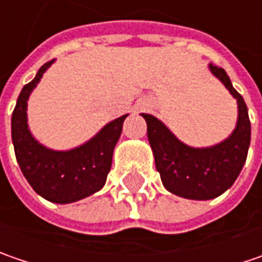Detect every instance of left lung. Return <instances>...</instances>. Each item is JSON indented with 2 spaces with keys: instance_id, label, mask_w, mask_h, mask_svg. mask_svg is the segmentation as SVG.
Instances as JSON below:
<instances>
[{
  "instance_id": "left-lung-1",
  "label": "left lung",
  "mask_w": 262,
  "mask_h": 262,
  "mask_svg": "<svg viewBox=\"0 0 262 262\" xmlns=\"http://www.w3.org/2000/svg\"><path fill=\"white\" fill-rule=\"evenodd\" d=\"M209 71L237 102L236 127L224 141L203 148L190 146L179 141L162 120L142 114L156 169L164 188L190 200H210L227 191L237 179L251 144V121L242 95L223 68L210 63Z\"/></svg>"
}]
</instances>
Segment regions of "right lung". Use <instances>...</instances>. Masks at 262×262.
Segmentation results:
<instances>
[{
	"label": "right lung",
	"mask_w": 262,
	"mask_h": 262,
	"mask_svg": "<svg viewBox=\"0 0 262 262\" xmlns=\"http://www.w3.org/2000/svg\"><path fill=\"white\" fill-rule=\"evenodd\" d=\"M53 62L44 63L35 78L22 89L11 116V139L20 170L34 191L52 203L67 205L98 192L105 185L114 148L129 114L110 121L75 148L57 151L42 145L29 130L26 111L32 90Z\"/></svg>",
	"instance_id": "add662e5"
}]
</instances>
